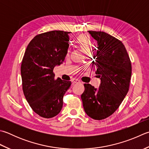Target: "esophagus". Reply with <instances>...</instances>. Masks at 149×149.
Returning <instances> with one entry per match:
<instances>
[{"label":"esophagus","mask_w":149,"mask_h":149,"mask_svg":"<svg viewBox=\"0 0 149 149\" xmlns=\"http://www.w3.org/2000/svg\"><path fill=\"white\" fill-rule=\"evenodd\" d=\"M72 82L73 83H79L80 81L77 79H73L72 80Z\"/></svg>","instance_id":"esophagus-1"}]
</instances>
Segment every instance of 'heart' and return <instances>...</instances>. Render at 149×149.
Returning a JSON list of instances; mask_svg holds the SVG:
<instances>
[{
    "label": "heart",
    "instance_id": "obj_1",
    "mask_svg": "<svg viewBox=\"0 0 149 149\" xmlns=\"http://www.w3.org/2000/svg\"><path fill=\"white\" fill-rule=\"evenodd\" d=\"M76 42L85 52L91 50L92 43L91 40H90V38L88 36H86V35H81V36L77 38Z\"/></svg>",
    "mask_w": 149,
    "mask_h": 149
}]
</instances>
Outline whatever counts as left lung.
<instances>
[{"label": "left lung", "mask_w": 149, "mask_h": 149, "mask_svg": "<svg viewBox=\"0 0 149 149\" xmlns=\"http://www.w3.org/2000/svg\"><path fill=\"white\" fill-rule=\"evenodd\" d=\"M97 42L93 65L100 78L99 89L84 84L81 95L83 108L89 117L95 120L105 119L117 110L129 92L132 65L121 40L103 31H88Z\"/></svg>", "instance_id": "left-lung-1"}]
</instances>
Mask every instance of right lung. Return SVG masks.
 Segmentation results:
<instances>
[{
    "label": "right lung",
    "mask_w": 149,
    "mask_h": 149,
    "mask_svg": "<svg viewBox=\"0 0 149 149\" xmlns=\"http://www.w3.org/2000/svg\"><path fill=\"white\" fill-rule=\"evenodd\" d=\"M70 32L50 31L38 34L29 43L20 66L24 95L32 110L45 118L57 116L70 81L55 79L54 68L68 52Z\"/></svg>",
    "instance_id": "1"
}]
</instances>
